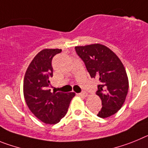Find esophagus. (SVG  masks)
<instances>
[{
  "label": "esophagus",
  "mask_w": 148,
  "mask_h": 148,
  "mask_svg": "<svg viewBox=\"0 0 148 148\" xmlns=\"http://www.w3.org/2000/svg\"><path fill=\"white\" fill-rule=\"evenodd\" d=\"M79 96H82V97H87L88 95V94L86 92H82V93H79Z\"/></svg>",
  "instance_id": "obj_1"
}]
</instances>
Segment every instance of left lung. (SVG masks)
Instances as JSON below:
<instances>
[{"label": "left lung", "mask_w": 148, "mask_h": 148, "mask_svg": "<svg viewBox=\"0 0 148 148\" xmlns=\"http://www.w3.org/2000/svg\"><path fill=\"white\" fill-rule=\"evenodd\" d=\"M75 50L91 77L100 81L97 95L101 98L102 108L97 115L105 119L115 114L124 104L129 88L127 74L120 59L101 44L77 46Z\"/></svg>", "instance_id": "left-lung-1"}]
</instances>
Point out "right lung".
Masks as SVG:
<instances>
[{"instance_id":"right-lung-1","label":"right lung","mask_w":148,"mask_h":148,"mask_svg":"<svg viewBox=\"0 0 148 148\" xmlns=\"http://www.w3.org/2000/svg\"><path fill=\"white\" fill-rule=\"evenodd\" d=\"M61 49H44L33 58L24 79V97L33 115L45 124H56L66 115L74 92H51L53 57Z\"/></svg>"}]
</instances>
